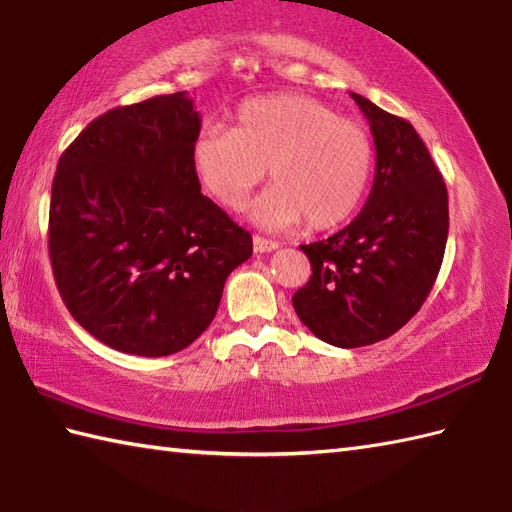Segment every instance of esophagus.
Wrapping results in <instances>:
<instances>
[{"instance_id": "obj_1", "label": "esophagus", "mask_w": 512, "mask_h": 512, "mask_svg": "<svg viewBox=\"0 0 512 512\" xmlns=\"http://www.w3.org/2000/svg\"><path fill=\"white\" fill-rule=\"evenodd\" d=\"M253 248H255V253H273V250L279 248V244L273 242V239H266L262 235H255L253 237Z\"/></svg>"}]
</instances>
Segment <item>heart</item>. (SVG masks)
<instances>
[{
    "mask_svg": "<svg viewBox=\"0 0 512 512\" xmlns=\"http://www.w3.org/2000/svg\"><path fill=\"white\" fill-rule=\"evenodd\" d=\"M374 162V140L361 123L303 94L248 99L233 129L202 127L193 143L195 173L224 209H244L268 169L273 187L253 206V220L268 228L343 224L361 206Z\"/></svg>",
    "mask_w": 512,
    "mask_h": 512,
    "instance_id": "1",
    "label": "heart"
}]
</instances>
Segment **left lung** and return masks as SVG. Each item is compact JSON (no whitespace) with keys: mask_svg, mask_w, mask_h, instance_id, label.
<instances>
[{"mask_svg":"<svg viewBox=\"0 0 512 512\" xmlns=\"http://www.w3.org/2000/svg\"><path fill=\"white\" fill-rule=\"evenodd\" d=\"M352 99L376 145L372 191L343 231L301 246L312 275L292 295L301 323L347 350L387 339L420 310L449 235L447 184L416 129L361 94Z\"/></svg>","mask_w":512,"mask_h":512,"instance_id":"left-lung-1","label":"left lung"}]
</instances>
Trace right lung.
<instances>
[{
	"label": "right lung",
	"instance_id": "1",
	"mask_svg": "<svg viewBox=\"0 0 512 512\" xmlns=\"http://www.w3.org/2000/svg\"><path fill=\"white\" fill-rule=\"evenodd\" d=\"M187 92L116 107L63 151L48 248L72 317L118 352L169 356L209 328L253 237L200 193Z\"/></svg>",
	"mask_w": 512,
	"mask_h": 512
}]
</instances>
